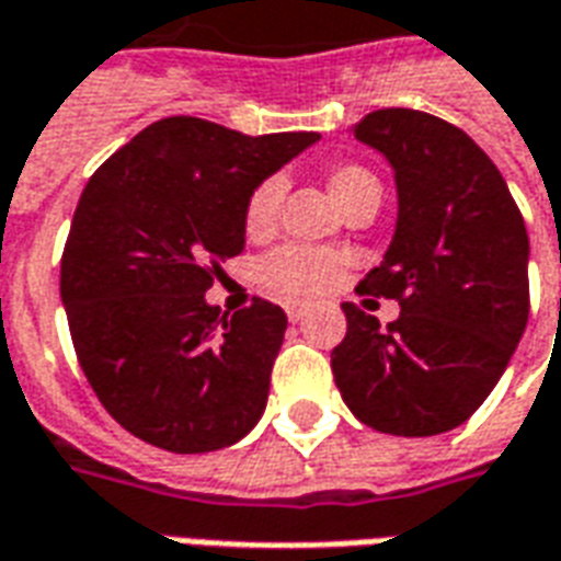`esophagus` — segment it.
Here are the masks:
<instances>
[{
	"label": "esophagus",
	"instance_id": "1",
	"mask_svg": "<svg viewBox=\"0 0 561 561\" xmlns=\"http://www.w3.org/2000/svg\"><path fill=\"white\" fill-rule=\"evenodd\" d=\"M285 314H288V321H302V318H306V314H309V309H306V306H297V302H294V306H285Z\"/></svg>",
	"mask_w": 561,
	"mask_h": 561
}]
</instances>
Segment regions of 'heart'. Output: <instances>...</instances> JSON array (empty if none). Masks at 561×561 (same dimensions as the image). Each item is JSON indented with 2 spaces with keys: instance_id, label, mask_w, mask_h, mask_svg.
Here are the masks:
<instances>
[{
  "instance_id": "heart-1",
  "label": "heart",
  "mask_w": 561,
  "mask_h": 561,
  "mask_svg": "<svg viewBox=\"0 0 561 561\" xmlns=\"http://www.w3.org/2000/svg\"><path fill=\"white\" fill-rule=\"evenodd\" d=\"M327 190L347 210L356 198H363L365 193H377L380 186H377V178L365 172L363 165L344 163L333 165L327 172ZM282 196H285V181L279 175H270L261 184H255V190L247 196V205H243V231H247L249 240H264L276 231ZM344 267H347V259L342 252L288 243V247L273 249L270 255L259 261L255 279L270 297L314 300L342 279Z\"/></svg>"
}]
</instances>
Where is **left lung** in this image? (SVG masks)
<instances>
[{
    "label": "left lung",
    "instance_id": "left-lung-1",
    "mask_svg": "<svg viewBox=\"0 0 561 561\" xmlns=\"http://www.w3.org/2000/svg\"><path fill=\"white\" fill-rule=\"evenodd\" d=\"M359 142L396 169V238L356 291L398 300L380 327L344 302L333 377L363 425L434 437L491 396L529 321V238L500 169L467 133L419 110L368 112Z\"/></svg>",
    "mask_w": 561,
    "mask_h": 561
}]
</instances>
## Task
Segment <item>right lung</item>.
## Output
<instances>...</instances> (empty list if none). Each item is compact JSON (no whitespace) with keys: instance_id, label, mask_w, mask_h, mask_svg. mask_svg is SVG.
<instances>
[{"instance_id":"1","label":"right lung","mask_w":561,"mask_h":561,"mask_svg":"<svg viewBox=\"0 0 561 561\" xmlns=\"http://www.w3.org/2000/svg\"><path fill=\"white\" fill-rule=\"evenodd\" d=\"M318 139L172 115L89 178L61 252V302L94 396L133 437L198 455L255 428L288 318L261 297L228 318L205 291L243 252L249 193Z\"/></svg>"}]
</instances>
